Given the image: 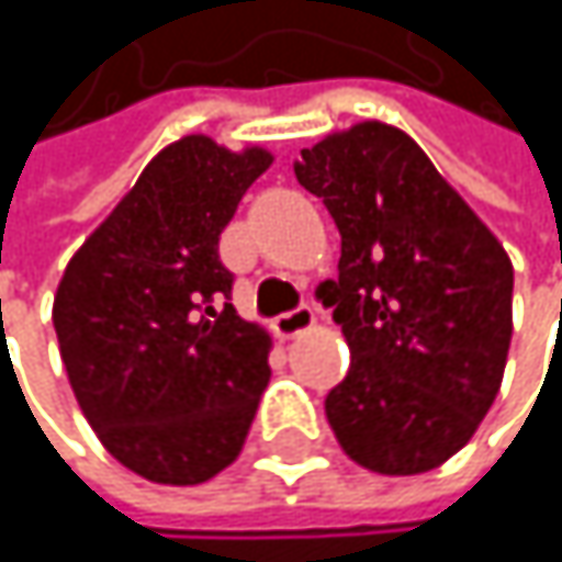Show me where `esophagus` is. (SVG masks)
<instances>
[{
    "label": "esophagus",
    "instance_id": "1",
    "mask_svg": "<svg viewBox=\"0 0 562 562\" xmlns=\"http://www.w3.org/2000/svg\"><path fill=\"white\" fill-rule=\"evenodd\" d=\"M312 322H315V308H312L308 302H302V305H295V308L277 315V335L292 338V335H299L302 328H308Z\"/></svg>",
    "mask_w": 562,
    "mask_h": 562
}]
</instances>
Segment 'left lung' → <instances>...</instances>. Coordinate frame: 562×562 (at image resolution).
<instances>
[{
	"instance_id": "obj_1",
	"label": "left lung",
	"mask_w": 562,
	"mask_h": 562,
	"mask_svg": "<svg viewBox=\"0 0 562 562\" xmlns=\"http://www.w3.org/2000/svg\"><path fill=\"white\" fill-rule=\"evenodd\" d=\"M295 178L341 234L335 308L351 368L325 396L341 449L381 475L456 456L495 403L510 345L505 247L400 130L361 123L302 149Z\"/></svg>"
}]
</instances>
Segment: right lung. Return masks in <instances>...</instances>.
<instances>
[{
  "mask_svg": "<svg viewBox=\"0 0 562 562\" xmlns=\"http://www.w3.org/2000/svg\"><path fill=\"white\" fill-rule=\"evenodd\" d=\"M270 153L207 136L162 149L74 254L55 331L74 396L136 475L201 485L227 469L270 384V338L231 305L221 231Z\"/></svg>",
  "mask_w": 562,
  "mask_h": 562,
  "instance_id": "1",
  "label": "right lung"
}]
</instances>
